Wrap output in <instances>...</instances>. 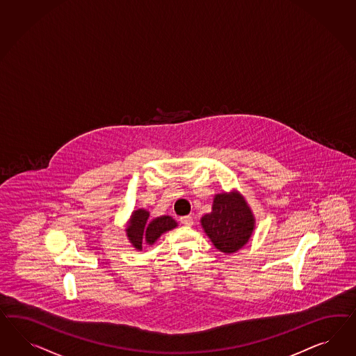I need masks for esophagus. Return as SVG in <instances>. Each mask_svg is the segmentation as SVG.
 <instances>
[{
  "label": "esophagus",
  "instance_id": "obj_1",
  "mask_svg": "<svg viewBox=\"0 0 356 356\" xmlns=\"http://www.w3.org/2000/svg\"><path fill=\"white\" fill-rule=\"evenodd\" d=\"M181 222H182L183 226H187V227H191L193 225V218L191 216H184L181 218Z\"/></svg>",
  "mask_w": 356,
  "mask_h": 356
}]
</instances>
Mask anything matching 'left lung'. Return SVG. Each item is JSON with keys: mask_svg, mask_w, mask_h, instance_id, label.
<instances>
[{"mask_svg": "<svg viewBox=\"0 0 356 356\" xmlns=\"http://www.w3.org/2000/svg\"><path fill=\"white\" fill-rule=\"evenodd\" d=\"M200 224L214 247L230 254L250 242L256 220L243 195L233 190L214 195L212 212L204 214Z\"/></svg>", "mask_w": 356, "mask_h": 356, "instance_id": "8db88e82", "label": "left lung"}]
</instances>
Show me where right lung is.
<instances>
[{"mask_svg":"<svg viewBox=\"0 0 356 356\" xmlns=\"http://www.w3.org/2000/svg\"><path fill=\"white\" fill-rule=\"evenodd\" d=\"M177 226V221L170 216H160L149 220V212L139 208L132 212L124 232L132 247L142 251L143 244L153 245L163 233L173 230Z\"/></svg>","mask_w":356,"mask_h":356,"instance_id":"right-lung-1","label":"right lung"}]
</instances>
